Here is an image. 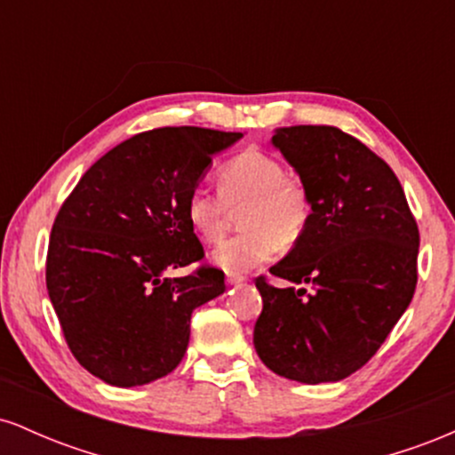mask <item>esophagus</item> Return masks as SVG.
<instances>
[{
  "instance_id": "esophagus-1",
  "label": "esophagus",
  "mask_w": 455,
  "mask_h": 455,
  "mask_svg": "<svg viewBox=\"0 0 455 455\" xmlns=\"http://www.w3.org/2000/svg\"><path fill=\"white\" fill-rule=\"evenodd\" d=\"M245 278H243V275L242 274H228L227 275V284H242V282H243Z\"/></svg>"
}]
</instances>
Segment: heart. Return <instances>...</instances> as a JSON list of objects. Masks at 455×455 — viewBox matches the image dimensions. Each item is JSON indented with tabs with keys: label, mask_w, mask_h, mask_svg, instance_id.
I'll return each mask as SVG.
<instances>
[{
	"label": "heart",
	"mask_w": 455,
	"mask_h": 455,
	"mask_svg": "<svg viewBox=\"0 0 455 455\" xmlns=\"http://www.w3.org/2000/svg\"><path fill=\"white\" fill-rule=\"evenodd\" d=\"M242 212L245 233L227 239L212 252V260L227 274H242L265 263L278 245L297 243L310 222L306 188L286 177L274 156L245 149L218 171V195L195 188L186 198L188 227L201 242L216 243L228 227L231 212Z\"/></svg>",
	"instance_id": "b5f03b06"
}]
</instances>
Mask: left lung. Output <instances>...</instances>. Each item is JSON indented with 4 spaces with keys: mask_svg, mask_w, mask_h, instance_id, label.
Wrapping results in <instances>:
<instances>
[{
    "mask_svg": "<svg viewBox=\"0 0 455 455\" xmlns=\"http://www.w3.org/2000/svg\"><path fill=\"white\" fill-rule=\"evenodd\" d=\"M271 143L299 175L312 213L299 242L269 269L291 286L257 278L263 312L254 348L280 377L336 383L370 362L409 307L419 228L387 162L351 134L291 126Z\"/></svg>",
    "mask_w": 455,
    "mask_h": 455,
    "instance_id": "8db88e82",
    "label": "left lung"
}]
</instances>
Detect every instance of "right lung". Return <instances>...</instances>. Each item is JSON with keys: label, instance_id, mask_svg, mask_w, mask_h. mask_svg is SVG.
Segmentation results:
<instances>
[{"label": "right lung", "instance_id": "obj_1", "mask_svg": "<svg viewBox=\"0 0 455 455\" xmlns=\"http://www.w3.org/2000/svg\"><path fill=\"white\" fill-rule=\"evenodd\" d=\"M242 132L158 128L124 140L81 177L57 213L46 289L76 362L104 383L137 387L180 365L192 310L224 293L203 259L186 198Z\"/></svg>", "mask_w": 455, "mask_h": 455}]
</instances>
